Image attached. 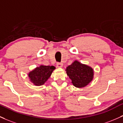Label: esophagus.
Here are the masks:
<instances>
[{
	"label": "esophagus",
	"instance_id": "1",
	"mask_svg": "<svg viewBox=\"0 0 123 123\" xmlns=\"http://www.w3.org/2000/svg\"><path fill=\"white\" fill-rule=\"evenodd\" d=\"M56 67H57L58 68H62V67H63V64L62 63L58 62L57 64H56Z\"/></svg>",
	"mask_w": 123,
	"mask_h": 123
}]
</instances>
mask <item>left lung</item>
Here are the masks:
<instances>
[{"mask_svg": "<svg viewBox=\"0 0 123 123\" xmlns=\"http://www.w3.org/2000/svg\"><path fill=\"white\" fill-rule=\"evenodd\" d=\"M67 75L72 80L73 85L76 87H83L93 80V69L89 66L75 61L66 69Z\"/></svg>", "mask_w": 123, "mask_h": 123, "instance_id": "1", "label": "left lung"}]
</instances>
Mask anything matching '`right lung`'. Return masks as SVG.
Wrapping results in <instances>:
<instances>
[{
	"label": "right lung",
	"instance_id": "add662e5",
	"mask_svg": "<svg viewBox=\"0 0 123 123\" xmlns=\"http://www.w3.org/2000/svg\"><path fill=\"white\" fill-rule=\"evenodd\" d=\"M55 69L54 66L40 65L29 73L30 80L36 86H41L51 76Z\"/></svg>",
	"mask_w": 123,
	"mask_h": 123
}]
</instances>
